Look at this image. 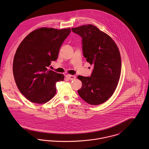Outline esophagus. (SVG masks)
Returning <instances> with one entry per match:
<instances>
[{
	"label": "esophagus",
	"instance_id": "esophagus-1",
	"mask_svg": "<svg viewBox=\"0 0 149 149\" xmlns=\"http://www.w3.org/2000/svg\"><path fill=\"white\" fill-rule=\"evenodd\" d=\"M66 78H68L69 80H74L76 79V76H73V75L68 74V75H66Z\"/></svg>",
	"mask_w": 149,
	"mask_h": 149
}]
</instances>
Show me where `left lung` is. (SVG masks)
<instances>
[{"label":"left lung","instance_id":"1","mask_svg":"<svg viewBox=\"0 0 149 149\" xmlns=\"http://www.w3.org/2000/svg\"><path fill=\"white\" fill-rule=\"evenodd\" d=\"M82 38V50L86 60L93 65L90 77L78 76L82 86L79 96L91 105L107 101L113 93L121 73V57L117 45L105 33L93 24L72 28Z\"/></svg>","mask_w":149,"mask_h":149}]
</instances>
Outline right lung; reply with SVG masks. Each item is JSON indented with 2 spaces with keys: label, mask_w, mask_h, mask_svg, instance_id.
I'll list each match as a JSON object with an SVG mask.
<instances>
[{
  "label": "right lung",
  "mask_w": 149,
  "mask_h": 149,
  "mask_svg": "<svg viewBox=\"0 0 149 149\" xmlns=\"http://www.w3.org/2000/svg\"><path fill=\"white\" fill-rule=\"evenodd\" d=\"M70 29L42 27L31 32L18 46L13 61V73L22 94L33 103L49 101L56 92V83L64 74L48 70L55 61Z\"/></svg>",
  "instance_id": "1"
}]
</instances>
